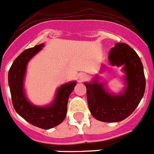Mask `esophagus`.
I'll return each instance as SVG.
<instances>
[{"mask_svg": "<svg viewBox=\"0 0 154 154\" xmlns=\"http://www.w3.org/2000/svg\"><path fill=\"white\" fill-rule=\"evenodd\" d=\"M88 78V76L86 73H81L79 74V80L80 81H84L85 80H87Z\"/></svg>", "mask_w": 154, "mask_h": 154, "instance_id": "1", "label": "esophagus"}]
</instances>
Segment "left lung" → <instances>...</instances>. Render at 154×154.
Listing matches in <instances>:
<instances>
[{
	"instance_id": "left-lung-1",
	"label": "left lung",
	"mask_w": 154,
	"mask_h": 154,
	"mask_svg": "<svg viewBox=\"0 0 154 154\" xmlns=\"http://www.w3.org/2000/svg\"><path fill=\"white\" fill-rule=\"evenodd\" d=\"M113 66L122 67L125 87L119 94L109 92L101 77L95 76L86 82L88 108L96 120L103 122H119L129 117L143 99L146 78L143 63L137 53L125 43H117L109 50L108 56ZM105 68L103 65L102 69Z\"/></svg>"
}]
</instances>
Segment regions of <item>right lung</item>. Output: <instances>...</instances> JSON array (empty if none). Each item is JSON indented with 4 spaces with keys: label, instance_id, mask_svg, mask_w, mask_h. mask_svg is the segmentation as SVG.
Segmentation results:
<instances>
[{
    "label": "right lung",
    "instance_id": "add662e5",
    "mask_svg": "<svg viewBox=\"0 0 154 154\" xmlns=\"http://www.w3.org/2000/svg\"><path fill=\"white\" fill-rule=\"evenodd\" d=\"M44 46L41 44L26 49L15 59L8 72V85L14 109L18 114L36 127L50 129L61 124L66 117L68 99L77 81H69L59 86L53 101L48 105L40 106L29 101L24 88L27 64Z\"/></svg>",
    "mask_w": 154,
    "mask_h": 154
}]
</instances>
